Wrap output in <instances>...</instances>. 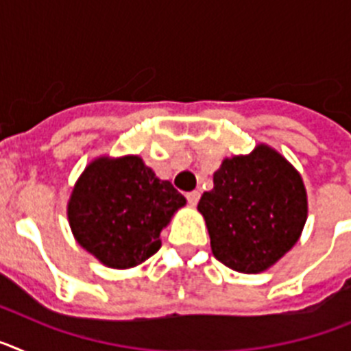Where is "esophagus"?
<instances>
[{
  "mask_svg": "<svg viewBox=\"0 0 351 351\" xmlns=\"http://www.w3.org/2000/svg\"><path fill=\"white\" fill-rule=\"evenodd\" d=\"M186 198H188V202H190L191 206H197L198 200H200V191H198V190L190 191V193L186 195Z\"/></svg>",
  "mask_w": 351,
  "mask_h": 351,
  "instance_id": "34e87169",
  "label": "esophagus"
}]
</instances>
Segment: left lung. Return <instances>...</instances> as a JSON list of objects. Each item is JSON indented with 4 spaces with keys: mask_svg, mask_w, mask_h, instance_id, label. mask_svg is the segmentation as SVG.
Segmentation results:
<instances>
[{
    "mask_svg": "<svg viewBox=\"0 0 351 351\" xmlns=\"http://www.w3.org/2000/svg\"><path fill=\"white\" fill-rule=\"evenodd\" d=\"M204 191L213 255L244 274L267 271L295 246L308 219V193L299 170L267 144L225 158Z\"/></svg>",
    "mask_w": 351,
    "mask_h": 351,
    "instance_id": "left-lung-1",
    "label": "left lung"
}]
</instances>
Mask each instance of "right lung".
Returning <instances> with one entry per match:
<instances>
[{
  "label": "right lung",
  "instance_id": "right-lung-1",
  "mask_svg": "<svg viewBox=\"0 0 351 351\" xmlns=\"http://www.w3.org/2000/svg\"><path fill=\"white\" fill-rule=\"evenodd\" d=\"M186 206L137 154L98 156L77 179L66 216L71 234L105 267L132 269L161 247V230Z\"/></svg>",
  "mask_w": 351,
  "mask_h": 351
}]
</instances>
